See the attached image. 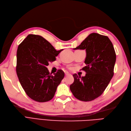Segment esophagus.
<instances>
[{
    "instance_id": "esophagus-1",
    "label": "esophagus",
    "mask_w": 131,
    "mask_h": 131,
    "mask_svg": "<svg viewBox=\"0 0 131 131\" xmlns=\"http://www.w3.org/2000/svg\"><path fill=\"white\" fill-rule=\"evenodd\" d=\"M70 75V74L69 73H67V72L65 73V75H66V76H68V75Z\"/></svg>"
}]
</instances>
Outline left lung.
I'll return each instance as SVG.
<instances>
[{"mask_svg":"<svg viewBox=\"0 0 131 131\" xmlns=\"http://www.w3.org/2000/svg\"><path fill=\"white\" fill-rule=\"evenodd\" d=\"M73 49L86 50V66L81 70L86 74L82 77L73 74L70 90L79 100L93 101L103 93L114 75L116 53L113 45L108 37L93 33Z\"/></svg>","mask_w":131,"mask_h":131,"instance_id":"left-lung-1","label":"left lung"}]
</instances>
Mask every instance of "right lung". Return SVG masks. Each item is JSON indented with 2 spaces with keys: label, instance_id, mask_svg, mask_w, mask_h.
Returning <instances> with one entry per match:
<instances>
[{
  "label": "right lung",
  "instance_id": "right-lung-1",
  "mask_svg": "<svg viewBox=\"0 0 131 131\" xmlns=\"http://www.w3.org/2000/svg\"><path fill=\"white\" fill-rule=\"evenodd\" d=\"M63 50L57 51L41 36L29 34L19 45L16 73L28 96L38 102L52 100L64 77L62 70L52 75L46 67L56 60Z\"/></svg>",
  "mask_w": 131,
  "mask_h": 131
}]
</instances>
